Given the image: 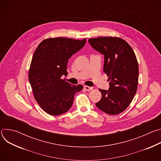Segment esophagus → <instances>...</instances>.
<instances>
[{
  "label": "esophagus",
  "mask_w": 161,
  "mask_h": 161,
  "mask_svg": "<svg viewBox=\"0 0 161 161\" xmlns=\"http://www.w3.org/2000/svg\"><path fill=\"white\" fill-rule=\"evenodd\" d=\"M84 88H85L86 90H87V91H90V90H92V89H93V88H92V87L88 86H86V85H85V86H84Z\"/></svg>",
  "instance_id": "1"
}]
</instances>
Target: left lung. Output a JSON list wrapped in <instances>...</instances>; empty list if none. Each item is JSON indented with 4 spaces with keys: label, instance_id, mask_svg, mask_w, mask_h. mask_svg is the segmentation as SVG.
<instances>
[{
    "label": "left lung",
    "instance_id": "left-lung-1",
    "mask_svg": "<svg viewBox=\"0 0 161 161\" xmlns=\"http://www.w3.org/2000/svg\"><path fill=\"white\" fill-rule=\"evenodd\" d=\"M94 50L104 55L103 71L109 77L108 90L99 89L101 99L96 106L109 114L123 112L137 91L139 68L135 53L124 39L114 37L89 39Z\"/></svg>",
    "mask_w": 161,
    "mask_h": 161
}]
</instances>
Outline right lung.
Listing matches in <instances>:
<instances>
[{
    "instance_id": "right-lung-1",
    "label": "right lung",
    "mask_w": 161,
    "mask_h": 161,
    "mask_svg": "<svg viewBox=\"0 0 161 161\" xmlns=\"http://www.w3.org/2000/svg\"><path fill=\"white\" fill-rule=\"evenodd\" d=\"M85 43L86 39L49 38L42 41L34 53L29 80L36 101L51 115L69 110L75 94L83 88L81 85H71L61 78L67 75L68 60Z\"/></svg>"
}]
</instances>
